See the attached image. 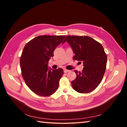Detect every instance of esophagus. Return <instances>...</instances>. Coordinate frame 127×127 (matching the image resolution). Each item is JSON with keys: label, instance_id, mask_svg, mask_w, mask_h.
I'll return each mask as SVG.
<instances>
[{"label": "esophagus", "instance_id": "esophagus-1", "mask_svg": "<svg viewBox=\"0 0 127 127\" xmlns=\"http://www.w3.org/2000/svg\"><path fill=\"white\" fill-rule=\"evenodd\" d=\"M64 73H67V72H69L70 70H69L66 69H64Z\"/></svg>", "mask_w": 127, "mask_h": 127}]
</instances>
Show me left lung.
<instances>
[{"instance_id":"obj_1","label":"left lung","mask_w":127,"mask_h":127,"mask_svg":"<svg viewBox=\"0 0 127 127\" xmlns=\"http://www.w3.org/2000/svg\"><path fill=\"white\" fill-rule=\"evenodd\" d=\"M69 44L75 53L74 59L82 61V72L75 70L77 75L71 82L73 88L80 93H88L96 88L106 69L107 56L99 42L87 36H67L63 41Z\"/></svg>"}]
</instances>
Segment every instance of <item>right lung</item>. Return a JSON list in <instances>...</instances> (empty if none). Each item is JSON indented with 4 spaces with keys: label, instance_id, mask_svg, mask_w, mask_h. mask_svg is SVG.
Returning a JSON list of instances; mask_svg holds the SVG:
<instances>
[{
    "label": "right lung",
    "instance_id": "1",
    "mask_svg": "<svg viewBox=\"0 0 127 127\" xmlns=\"http://www.w3.org/2000/svg\"><path fill=\"white\" fill-rule=\"evenodd\" d=\"M65 35H40L26 44L20 59L22 75L30 89L36 94L48 96L58 88L64 74L62 68L52 69L48 62Z\"/></svg>",
    "mask_w": 127,
    "mask_h": 127
}]
</instances>
